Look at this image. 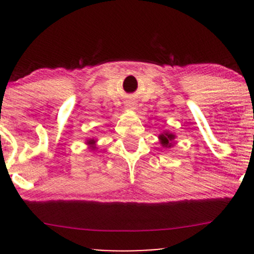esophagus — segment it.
Returning <instances> with one entry per match:
<instances>
[{
  "instance_id": "obj_1",
  "label": "esophagus",
  "mask_w": 254,
  "mask_h": 254,
  "mask_svg": "<svg viewBox=\"0 0 254 254\" xmlns=\"http://www.w3.org/2000/svg\"><path fill=\"white\" fill-rule=\"evenodd\" d=\"M127 107H131V105H127Z\"/></svg>"
}]
</instances>
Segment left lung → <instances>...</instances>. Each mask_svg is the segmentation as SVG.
I'll return each instance as SVG.
<instances>
[{
	"mask_svg": "<svg viewBox=\"0 0 254 254\" xmlns=\"http://www.w3.org/2000/svg\"><path fill=\"white\" fill-rule=\"evenodd\" d=\"M176 133L171 132V131L168 130H165L164 132H161L159 135V141H160V144L162 145V147L166 148V149H170L174 145V141H176Z\"/></svg>",
	"mask_w": 254,
	"mask_h": 254,
	"instance_id": "1",
	"label": "left lung"
}]
</instances>
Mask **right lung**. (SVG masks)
Segmentation results:
<instances>
[{"label": "right lung", "mask_w": 254, "mask_h": 254, "mask_svg": "<svg viewBox=\"0 0 254 254\" xmlns=\"http://www.w3.org/2000/svg\"><path fill=\"white\" fill-rule=\"evenodd\" d=\"M97 142H98V139H95V138H88V139H86V144L88 145V149L92 150V151L97 150V149H98Z\"/></svg>", "instance_id": "add662e5"}]
</instances>
